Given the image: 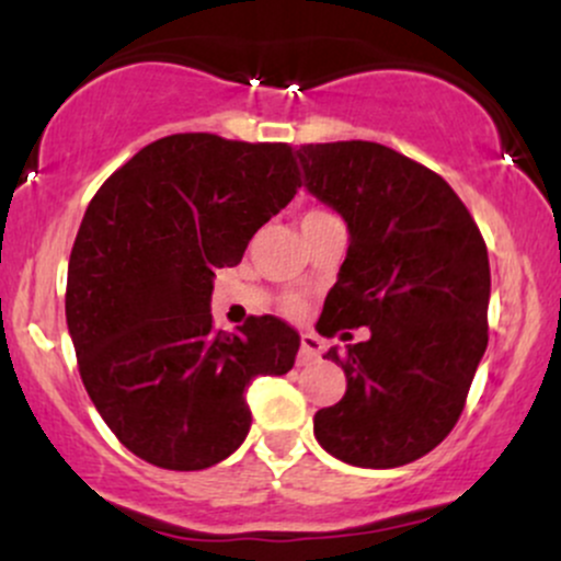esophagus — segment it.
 <instances>
[{
	"mask_svg": "<svg viewBox=\"0 0 561 561\" xmlns=\"http://www.w3.org/2000/svg\"><path fill=\"white\" fill-rule=\"evenodd\" d=\"M321 353V343L319 337H313V334H300V353H298V364L300 366H308L313 364L319 358Z\"/></svg>",
	"mask_w": 561,
	"mask_h": 561,
	"instance_id": "34e87169",
	"label": "esophagus"
}]
</instances>
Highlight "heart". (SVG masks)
I'll list each match as a JSON object with an SVG mask.
<instances>
[{
	"label": "heart",
	"mask_w": 561,
	"mask_h": 561,
	"mask_svg": "<svg viewBox=\"0 0 561 561\" xmlns=\"http://www.w3.org/2000/svg\"><path fill=\"white\" fill-rule=\"evenodd\" d=\"M319 214H327V210H308L306 216H319ZM285 311L287 313H300L302 311V300L298 298V295H289V298L285 300Z\"/></svg>",
	"instance_id": "1"
}]
</instances>
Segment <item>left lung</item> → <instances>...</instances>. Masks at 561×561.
Segmentation results:
<instances>
[{"instance_id":"8db88e82","label":"left lung","mask_w":561,"mask_h":561,"mask_svg":"<svg viewBox=\"0 0 561 561\" xmlns=\"http://www.w3.org/2000/svg\"><path fill=\"white\" fill-rule=\"evenodd\" d=\"M306 186L351 231L319 334L369 327V340L330 347L345 396L313 416L321 448L356 467L422 459L465 411L488 345L491 266L478 224L427 165L377 141L302 145Z\"/></svg>"}]
</instances>
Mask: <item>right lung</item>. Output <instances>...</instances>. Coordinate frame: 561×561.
I'll return each mask as SVG.
<instances>
[{
  "label": "right lung",
  "mask_w": 561,
  "mask_h": 561,
  "mask_svg": "<svg viewBox=\"0 0 561 561\" xmlns=\"http://www.w3.org/2000/svg\"><path fill=\"white\" fill-rule=\"evenodd\" d=\"M285 141L171 134L96 190L68 263L66 319L89 398L134 456L214 467L250 433L244 390L287 375L300 337L276 317L214 327V272L237 266L295 197Z\"/></svg>",
  "instance_id": "obj_1"
}]
</instances>
